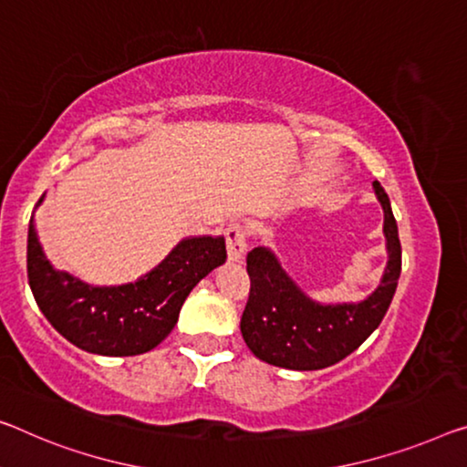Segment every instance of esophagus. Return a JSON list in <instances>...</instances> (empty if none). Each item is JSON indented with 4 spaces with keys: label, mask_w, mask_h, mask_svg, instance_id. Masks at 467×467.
<instances>
[{
    "label": "esophagus",
    "mask_w": 467,
    "mask_h": 467,
    "mask_svg": "<svg viewBox=\"0 0 467 467\" xmlns=\"http://www.w3.org/2000/svg\"><path fill=\"white\" fill-rule=\"evenodd\" d=\"M246 229L240 223H234L225 229V240H227V256L229 261H242L246 254Z\"/></svg>",
    "instance_id": "obj_1"
}]
</instances>
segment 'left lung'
<instances>
[{
	"instance_id": "1",
	"label": "left lung",
	"mask_w": 467,
	"mask_h": 467,
	"mask_svg": "<svg viewBox=\"0 0 467 467\" xmlns=\"http://www.w3.org/2000/svg\"><path fill=\"white\" fill-rule=\"evenodd\" d=\"M374 190L384 209L389 263L382 282L361 303H315L269 248L258 246L248 253L250 294L240 329L261 361L296 371L329 368L361 347L384 319L400 275V242L389 196L378 182Z\"/></svg>"
}]
</instances>
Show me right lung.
<instances>
[{"mask_svg":"<svg viewBox=\"0 0 467 467\" xmlns=\"http://www.w3.org/2000/svg\"><path fill=\"white\" fill-rule=\"evenodd\" d=\"M41 202L43 196L37 206ZM225 258L221 235L185 238L135 284L99 288L56 271L43 254L33 219L28 223L26 274L37 306L64 338L93 355L131 357L159 347L193 285Z\"/></svg>","mask_w":467,"mask_h":467,"instance_id":"right-lung-1","label":"right lung"}]
</instances>
